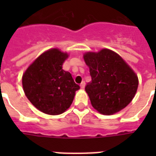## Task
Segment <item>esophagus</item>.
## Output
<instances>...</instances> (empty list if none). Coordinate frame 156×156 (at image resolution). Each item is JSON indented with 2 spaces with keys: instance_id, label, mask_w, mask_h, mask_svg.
<instances>
[{
  "instance_id": "34e87169",
  "label": "esophagus",
  "mask_w": 156,
  "mask_h": 156,
  "mask_svg": "<svg viewBox=\"0 0 156 156\" xmlns=\"http://www.w3.org/2000/svg\"><path fill=\"white\" fill-rule=\"evenodd\" d=\"M85 85H86L85 82H82V83L80 84L81 88H82V89H84V87H85Z\"/></svg>"
}]
</instances>
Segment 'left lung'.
Returning <instances> with one entry per match:
<instances>
[{
  "label": "left lung",
  "mask_w": 156,
  "mask_h": 156,
  "mask_svg": "<svg viewBox=\"0 0 156 156\" xmlns=\"http://www.w3.org/2000/svg\"><path fill=\"white\" fill-rule=\"evenodd\" d=\"M91 81L85 87L94 108L110 116L125 108L135 96L138 78L119 54L103 48L83 54Z\"/></svg>",
  "instance_id": "left-lung-1"
}]
</instances>
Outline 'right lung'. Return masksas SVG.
I'll return each mask as SVG.
<instances>
[{
    "label": "right lung",
    "instance_id": "add662e5",
    "mask_svg": "<svg viewBox=\"0 0 156 156\" xmlns=\"http://www.w3.org/2000/svg\"><path fill=\"white\" fill-rule=\"evenodd\" d=\"M67 52L54 48L40 54L23 73L24 93L34 106L48 115H60L70 107L76 84L69 72L62 69Z\"/></svg>",
    "mask_w": 156,
    "mask_h": 156
}]
</instances>
